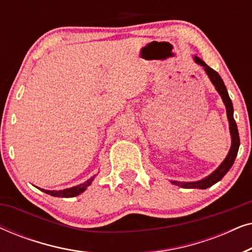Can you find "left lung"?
Masks as SVG:
<instances>
[{
	"label": "left lung",
	"mask_w": 252,
	"mask_h": 252,
	"mask_svg": "<svg viewBox=\"0 0 252 252\" xmlns=\"http://www.w3.org/2000/svg\"><path fill=\"white\" fill-rule=\"evenodd\" d=\"M195 63L201 65L204 68L205 73L208 74L210 81L212 82V85L215 86L216 91L218 92V94L221 96V99L225 104L226 112H227V119H228L229 124V133L230 137H232V144H230V149L227 154V156L221 164L219 165L218 167L216 168L215 171L212 172L211 174H209L208 177L203 178L202 180L198 181H190V182H185V181H175L171 180V182L175 186H179V187L182 188H197V189H206L211 187L217 182L221 180V179L225 177V174L230 170V167L233 166L234 160H235L237 151H239L240 147V136H239V130H237V126L235 120H234V109H233V103L230 101L228 92H227L226 86L223 84L222 79L220 78L218 72H216L213 68L208 66L204 62H203L201 58L197 56H194Z\"/></svg>",
	"instance_id": "obj_1"
}]
</instances>
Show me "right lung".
<instances>
[{"instance_id":"obj_1","label":"right lung","mask_w":252,"mask_h":252,"mask_svg":"<svg viewBox=\"0 0 252 252\" xmlns=\"http://www.w3.org/2000/svg\"><path fill=\"white\" fill-rule=\"evenodd\" d=\"M96 175L94 177H92L91 179H88L87 181H85L84 184H80L78 186H74V187H71V188H66V189H63V190H47V189H41L39 187L40 190H42L46 192L48 195H51V196H55V197H65V198H68V197H74V196H78L80 195L81 192H84L87 187L91 186V184L94 180Z\"/></svg>"}]
</instances>
